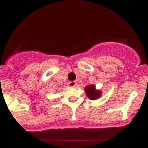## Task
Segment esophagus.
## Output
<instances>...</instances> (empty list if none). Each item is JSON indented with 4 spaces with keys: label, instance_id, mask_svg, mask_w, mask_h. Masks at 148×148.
<instances>
[{
    "label": "esophagus",
    "instance_id": "1",
    "mask_svg": "<svg viewBox=\"0 0 148 148\" xmlns=\"http://www.w3.org/2000/svg\"><path fill=\"white\" fill-rule=\"evenodd\" d=\"M76 85H77V84H76V81H70V82L68 83V86H70V87H74Z\"/></svg>",
    "mask_w": 148,
    "mask_h": 148
}]
</instances>
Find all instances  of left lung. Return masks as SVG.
<instances>
[{
  "mask_svg": "<svg viewBox=\"0 0 148 148\" xmlns=\"http://www.w3.org/2000/svg\"><path fill=\"white\" fill-rule=\"evenodd\" d=\"M85 90H86L87 96L90 99H96L98 97H99V96L101 95V92L99 90H96L95 86H93V85L88 86L87 87H86Z\"/></svg>",
  "mask_w": 148,
  "mask_h": 148,
  "instance_id": "1",
  "label": "left lung"
}]
</instances>
